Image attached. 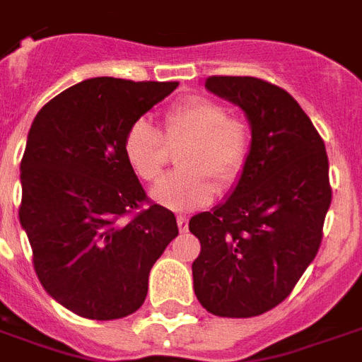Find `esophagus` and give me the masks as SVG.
<instances>
[{"label": "esophagus", "mask_w": 362, "mask_h": 362, "mask_svg": "<svg viewBox=\"0 0 362 362\" xmlns=\"http://www.w3.org/2000/svg\"><path fill=\"white\" fill-rule=\"evenodd\" d=\"M178 229H180L182 233L187 231V227H189V221H187V218H184V216H178Z\"/></svg>", "instance_id": "34e87169"}]
</instances>
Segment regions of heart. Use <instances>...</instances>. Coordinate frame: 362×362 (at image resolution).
Here are the masks:
<instances>
[{"instance_id": "heart-1", "label": "heart", "mask_w": 362, "mask_h": 362, "mask_svg": "<svg viewBox=\"0 0 362 362\" xmlns=\"http://www.w3.org/2000/svg\"><path fill=\"white\" fill-rule=\"evenodd\" d=\"M187 146L180 153L184 170L153 187V199L175 212H192L212 203L221 187L235 186L252 153V129L244 118L229 116L223 103L192 95L170 105L163 116V135L146 118L125 129L124 156L142 182H156L167 165V144Z\"/></svg>"}]
</instances>
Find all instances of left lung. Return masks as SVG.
I'll list each match as a JSON object with an SVG mask.
<instances>
[{
	"instance_id": "obj_1",
	"label": "left lung",
	"mask_w": 362,
	"mask_h": 362,
	"mask_svg": "<svg viewBox=\"0 0 362 362\" xmlns=\"http://www.w3.org/2000/svg\"><path fill=\"white\" fill-rule=\"evenodd\" d=\"M210 92L238 105L252 153L226 203L189 220L199 303L220 317H253L286 300L314 261L331 206L325 142L300 105L255 76H209Z\"/></svg>"
}]
</instances>
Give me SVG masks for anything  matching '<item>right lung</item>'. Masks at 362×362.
Returning a JSON list of instances; mask_svg holds the SVG:
<instances>
[{
  "instance_id": "obj_1",
  "label": "right lung",
  "mask_w": 362,
  "mask_h": 362,
  "mask_svg": "<svg viewBox=\"0 0 362 362\" xmlns=\"http://www.w3.org/2000/svg\"><path fill=\"white\" fill-rule=\"evenodd\" d=\"M178 82L88 78L50 99L31 124L20 163L24 227L37 278L88 320L141 308L148 274L178 235L125 161L129 124Z\"/></svg>"
}]
</instances>
